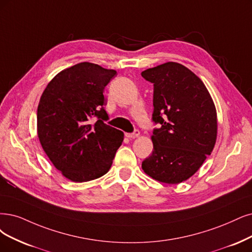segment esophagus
Instances as JSON below:
<instances>
[{
    "instance_id": "obj_1",
    "label": "esophagus",
    "mask_w": 252,
    "mask_h": 252,
    "mask_svg": "<svg viewBox=\"0 0 252 252\" xmlns=\"http://www.w3.org/2000/svg\"><path fill=\"white\" fill-rule=\"evenodd\" d=\"M139 135H140V132H139L138 129H135V131H134L133 133H126V136L127 138H129V139H135V138H137Z\"/></svg>"
}]
</instances>
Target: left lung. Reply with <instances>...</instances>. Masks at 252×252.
<instances>
[{
  "mask_svg": "<svg viewBox=\"0 0 252 252\" xmlns=\"http://www.w3.org/2000/svg\"><path fill=\"white\" fill-rule=\"evenodd\" d=\"M154 84L153 154L143 171L156 181L180 184L196 172L217 139V112L203 82L189 68L167 62L141 72Z\"/></svg>",
  "mask_w": 252,
  "mask_h": 252,
  "instance_id": "8db88e82",
  "label": "left lung"
}]
</instances>
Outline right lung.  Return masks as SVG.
<instances>
[{
	"instance_id": "obj_1",
	"label": "right lung",
	"mask_w": 252,
	"mask_h": 252,
	"mask_svg": "<svg viewBox=\"0 0 252 252\" xmlns=\"http://www.w3.org/2000/svg\"><path fill=\"white\" fill-rule=\"evenodd\" d=\"M116 70L82 62L60 71L37 109V134L44 153L65 178L83 183L111 168L124 133L105 124V87Z\"/></svg>"
}]
</instances>
